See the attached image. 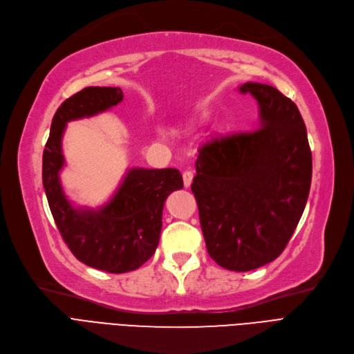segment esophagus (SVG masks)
Segmentation results:
<instances>
[{
    "label": "esophagus",
    "mask_w": 354,
    "mask_h": 354,
    "mask_svg": "<svg viewBox=\"0 0 354 354\" xmlns=\"http://www.w3.org/2000/svg\"><path fill=\"white\" fill-rule=\"evenodd\" d=\"M182 178H183V185H185V188H188V187H191V183H192L194 172L192 171H185V172H183Z\"/></svg>",
    "instance_id": "obj_1"
}]
</instances>
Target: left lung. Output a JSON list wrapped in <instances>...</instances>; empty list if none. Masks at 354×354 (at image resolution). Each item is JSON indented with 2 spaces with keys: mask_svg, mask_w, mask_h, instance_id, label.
Instances as JSON below:
<instances>
[{
  "mask_svg": "<svg viewBox=\"0 0 354 354\" xmlns=\"http://www.w3.org/2000/svg\"><path fill=\"white\" fill-rule=\"evenodd\" d=\"M259 105V127L199 149L192 182L208 254L221 268L248 272L270 263L294 234L308 199L313 156L295 102L276 88L245 82Z\"/></svg>",
  "mask_w": 354,
  "mask_h": 354,
  "instance_id": "left-lung-1",
  "label": "left lung"
}]
</instances>
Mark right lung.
Segmentation results:
<instances>
[{
    "label": "right lung",
    "instance_id": "add662e5",
    "mask_svg": "<svg viewBox=\"0 0 354 354\" xmlns=\"http://www.w3.org/2000/svg\"><path fill=\"white\" fill-rule=\"evenodd\" d=\"M122 101L113 86H88L59 106L43 151V188L60 236L86 266L110 273L139 269L156 252L167 195L182 189L178 169L131 167L105 205L73 207L60 185L62 136L69 121L92 117Z\"/></svg>",
    "mask_w": 354,
    "mask_h": 354
}]
</instances>
